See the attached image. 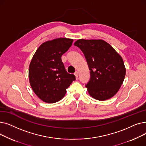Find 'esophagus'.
<instances>
[{"label": "esophagus", "instance_id": "34e87169", "mask_svg": "<svg viewBox=\"0 0 146 146\" xmlns=\"http://www.w3.org/2000/svg\"><path fill=\"white\" fill-rule=\"evenodd\" d=\"M74 75H75V76H76V78H78V76H79V73L78 72H76L75 73H74Z\"/></svg>", "mask_w": 146, "mask_h": 146}]
</instances>
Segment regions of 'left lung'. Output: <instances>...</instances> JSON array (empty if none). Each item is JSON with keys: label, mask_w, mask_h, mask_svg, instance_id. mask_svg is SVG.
<instances>
[{"label": "left lung", "mask_w": 146, "mask_h": 146, "mask_svg": "<svg viewBox=\"0 0 146 146\" xmlns=\"http://www.w3.org/2000/svg\"><path fill=\"white\" fill-rule=\"evenodd\" d=\"M74 45L84 53L90 70V79L86 85L89 95L98 101L113 97L121 88L126 73L122 57L102 40L80 39Z\"/></svg>", "instance_id": "1"}]
</instances>
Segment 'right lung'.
Listing matches in <instances>:
<instances>
[{"instance_id":"1","label":"right lung","mask_w":146,"mask_h":146,"mask_svg":"<svg viewBox=\"0 0 146 146\" xmlns=\"http://www.w3.org/2000/svg\"><path fill=\"white\" fill-rule=\"evenodd\" d=\"M73 40L58 38L42 43L35 51L29 67V80L35 95L43 102L60 101L75 76L67 72L61 56L71 47Z\"/></svg>"}]
</instances>
